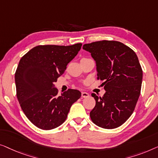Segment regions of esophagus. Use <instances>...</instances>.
I'll return each mask as SVG.
<instances>
[{
    "label": "esophagus",
    "mask_w": 158,
    "mask_h": 158,
    "mask_svg": "<svg viewBox=\"0 0 158 158\" xmlns=\"http://www.w3.org/2000/svg\"><path fill=\"white\" fill-rule=\"evenodd\" d=\"M81 97H83V98H87V97H89V94L88 93H86V92H81Z\"/></svg>",
    "instance_id": "obj_1"
}]
</instances>
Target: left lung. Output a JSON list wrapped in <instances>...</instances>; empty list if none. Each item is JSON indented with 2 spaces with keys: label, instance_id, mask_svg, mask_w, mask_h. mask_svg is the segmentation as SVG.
Returning <instances> with one entry per match:
<instances>
[{
  "label": "left lung",
  "instance_id": "8db88e82",
  "mask_svg": "<svg viewBox=\"0 0 158 158\" xmlns=\"http://www.w3.org/2000/svg\"><path fill=\"white\" fill-rule=\"evenodd\" d=\"M96 62L97 79L106 92L102 97L92 94L96 104L90 117L96 125L114 129L127 120L138 100L143 70L132 49L119 41H100L83 46Z\"/></svg>",
  "mask_w": 158,
  "mask_h": 158
}]
</instances>
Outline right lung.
Returning a JSON list of instances; mask_svg holds the SVG:
<instances>
[{"instance_id":"right-lung-1","label":"right lung","mask_w":158,"mask_h":158,"mask_svg":"<svg viewBox=\"0 0 158 158\" xmlns=\"http://www.w3.org/2000/svg\"><path fill=\"white\" fill-rule=\"evenodd\" d=\"M81 45L37 46L20 60L15 74L17 98L24 114L37 127L48 130L61 125L81 97L79 91L72 89L58 95L54 83Z\"/></svg>"}]
</instances>
